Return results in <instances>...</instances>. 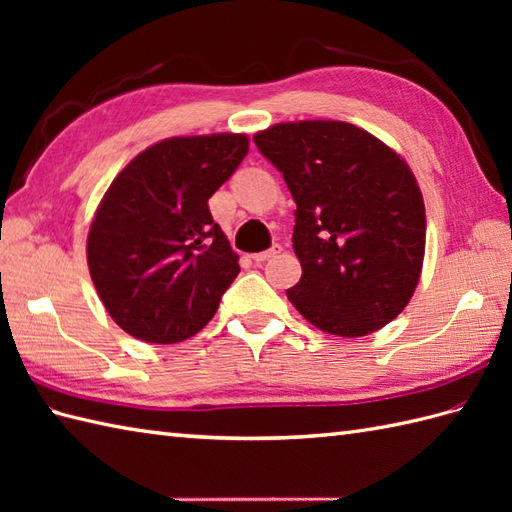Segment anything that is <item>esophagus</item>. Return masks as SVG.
Wrapping results in <instances>:
<instances>
[{"label":"esophagus","mask_w":512,"mask_h":512,"mask_svg":"<svg viewBox=\"0 0 512 512\" xmlns=\"http://www.w3.org/2000/svg\"><path fill=\"white\" fill-rule=\"evenodd\" d=\"M281 253V246L279 244H275L273 248H268V250H264V253H257V255H253V259L257 264H264V262H268V259H273V257H277Z\"/></svg>","instance_id":"1"}]
</instances>
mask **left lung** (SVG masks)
I'll list each match as a JSON object with an SVG mask.
<instances>
[{"instance_id":"8db88e82","label":"left lung","mask_w":512,"mask_h":512,"mask_svg":"<svg viewBox=\"0 0 512 512\" xmlns=\"http://www.w3.org/2000/svg\"><path fill=\"white\" fill-rule=\"evenodd\" d=\"M284 176L301 279L286 295L336 336H365L405 310L424 257V202L396 151L343 121L279 123L255 136Z\"/></svg>"}]
</instances>
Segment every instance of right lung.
<instances>
[{"instance_id": "right-lung-1", "label": "right lung", "mask_w": 512, "mask_h": 512, "mask_svg": "<svg viewBox=\"0 0 512 512\" xmlns=\"http://www.w3.org/2000/svg\"><path fill=\"white\" fill-rule=\"evenodd\" d=\"M248 154L244 134L180 136L118 173L88 235V266L105 310L134 339L198 334L239 273L209 198Z\"/></svg>"}]
</instances>
